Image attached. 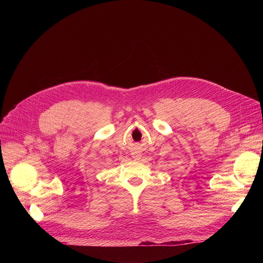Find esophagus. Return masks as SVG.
<instances>
[{"mask_svg":"<svg viewBox=\"0 0 263 263\" xmlns=\"http://www.w3.org/2000/svg\"><path fill=\"white\" fill-rule=\"evenodd\" d=\"M134 158L136 159V160H139V158H140V156H139V154H135L134 155Z\"/></svg>","mask_w":263,"mask_h":263,"instance_id":"1","label":"esophagus"}]
</instances>
